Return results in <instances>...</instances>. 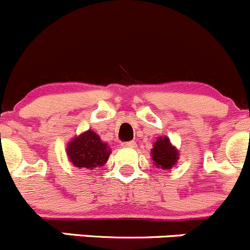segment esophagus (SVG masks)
Returning <instances> with one entry per match:
<instances>
[{"mask_svg": "<svg viewBox=\"0 0 250 250\" xmlns=\"http://www.w3.org/2000/svg\"><path fill=\"white\" fill-rule=\"evenodd\" d=\"M123 147H127V148H135L136 147V142L135 141H129V142H123L121 144Z\"/></svg>", "mask_w": 250, "mask_h": 250, "instance_id": "1", "label": "esophagus"}]
</instances>
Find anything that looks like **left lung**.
Wrapping results in <instances>:
<instances>
[{
  "instance_id": "8db88e82",
  "label": "left lung",
  "mask_w": 250,
  "mask_h": 250,
  "mask_svg": "<svg viewBox=\"0 0 250 250\" xmlns=\"http://www.w3.org/2000/svg\"><path fill=\"white\" fill-rule=\"evenodd\" d=\"M151 154L153 165L163 170L172 169L179 159V151L177 147L173 146L169 137L167 136L157 137L156 142H153Z\"/></svg>"
}]
</instances>
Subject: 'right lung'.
<instances>
[{"instance_id": "add662e5", "label": "right lung", "mask_w": 250, "mask_h": 250, "mask_svg": "<svg viewBox=\"0 0 250 250\" xmlns=\"http://www.w3.org/2000/svg\"><path fill=\"white\" fill-rule=\"evenodd\" d=\"M111 148L108 142L102 141L93 130H87L75 136L66 147V154L70 162L80 169H96L106 163Z\"/></svg>"}]
</instances>
